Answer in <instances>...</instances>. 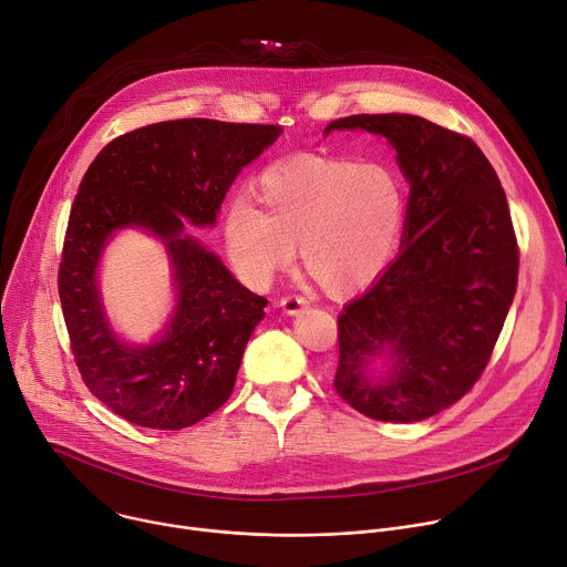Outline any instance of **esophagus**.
<instances>
[{
	"mask_svg": "<svg viewBox=\"0 0 567 567\" xmlns=\"http://www.w3.org/2000/svg\"><path fill=\"white\" fill-rule=\"evenodd\" d=\"M307 305H310V302H307L305 296H285L280 300V307H282L285 315H298L302 307H307Z\"/></svg>",
	"mask_w": 567,
	"mask_h": 567,
	"instance_id": "1",
	"label": "esophagus"
}]
</instances>
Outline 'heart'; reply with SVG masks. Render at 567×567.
I'll list each match as a JSON object with an SVG mask.
<instances>
[{
	"label": "heart",
	"mask_w": 567,
	"mask_h": 567,
	"mask_svg": "<svg viewBox=\"0 0 567 567\" xmlns=\"http://www.w3.org/2000/svg\"><path fill=\"white\" fill-rule=\"evenodd\" d=\"M252 203L237 200L224 221L235 271L267 287L289 269L300 246L305 271L334 296L371 285L389 265L404 224V189L384 163L293 156L252 183Z\"/></svg>",
	"instance_id": "heart-1"
}]
</instances>
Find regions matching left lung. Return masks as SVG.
Masks as SVG:
<instances>
[{
	"mask_svg": "<svg viewBox=\"0 0 567 567\" xmlns=\"http://www.w3.org/2000/svg\"><path fill=\"white\" fill-rule=\"evenodd\" d=\"M384 135L411 194L402 250L337 321V393L386 423L425 421L466 395L488 367L518 287L520 248L506 194L482 148L416 115H350L326 126ZM386 351L392 375L368 382Z\"/></svg>",
	"mask_w": 567,
	"mask_h": 567,
	"instance_id": "1",
	"label": "left lung"
}]
</instances>
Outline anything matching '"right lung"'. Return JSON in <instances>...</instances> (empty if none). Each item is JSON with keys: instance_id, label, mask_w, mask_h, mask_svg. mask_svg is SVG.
<instances>
[{"instance_id": "add662e5", "label": "right lung", "mask_w": 567, "mask_h": 567, "mask_svg": "<svg viewBox=\"0 0 567 567\" xmlns=\"http://www.w3.org/2000/svg\"><path fill=\"white\" fill-rule=\"evenodd\" d=\"M280 135L274 124L174 120L128 131L99 151L74 196L59 296L79 373L124 421L183 430L233 393L244 348L267 298L248 291L219 257L183 235V219L213 226L239 169ZM142 225L168 241L179 287L163 342L128 349L107 330L93 267L110 233Z\"/></svg>"}]
</instances>
